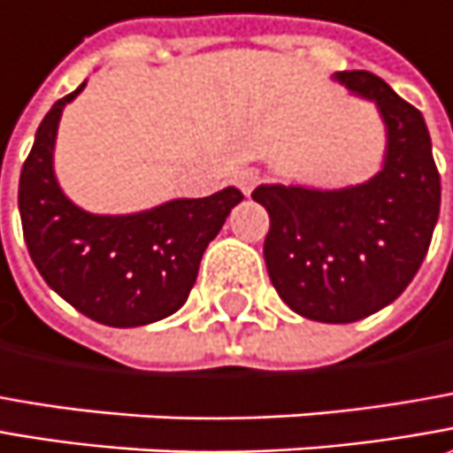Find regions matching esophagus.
Masks as SVG:
<instances>
[{
  "label": "esophagus",
  "instance_id": "34e87169",
  "mask_svg": "<svg viewBox=\"0 0 453 453\" xmlns=\"http://www.w3.org/2000/svg\"><path fill=\"white\" fill-rule=\"evenodd\" d=\"M257 180H260V175H257V170H253V167H248V170H241L238 175H235V185L241 188L245 196H250L253 193V188L257 185Z\"/></svg>",
  "mask_w": 453,
  "mask_h": 453
}]
</instances>
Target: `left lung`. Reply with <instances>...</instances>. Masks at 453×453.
I'll use <instances>...</instances> for the list:
<instances>
[{"label":"left lung","mask_w":453,"mask_h":453,"mask_svg":"<svg viewBox=\"0 0 453 453\" xmlns=\"http://www.w3.org/2000/svg\"><path fill=\"white\" fill-rule=\"evenodd\" d=\"M376 104L386 127L381 170L349 188L257 185L271 215L263 256L271 283L298 316L353 323L394 303L424 263L439 220L441 182L421 112L381 77L335 72Z\"/></svg>","instance_id":"left-lung-1"}]
</instances>
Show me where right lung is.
<instances>
[{
  "instance_id": "right-lung-1",
  "label": "right lung",
  "mask_w": 453,
  "mask_h": 453,
  "mask_svg": "<svg viewBox=\"0 0 453 453\" xmlns=\"http://www.w3.org/2000/svg\"><path fill=\"white\" fill-rule=\"evenodd\" d=\"M44 115L19 175V215L27 250L47 286L87 319L112 328L173 316L196 286L200 257L242 200L238 188L211 197H178L127 215H97L74 205L55 175L62 110Z\"/></svg>"
}]
</instances>
